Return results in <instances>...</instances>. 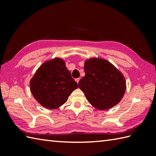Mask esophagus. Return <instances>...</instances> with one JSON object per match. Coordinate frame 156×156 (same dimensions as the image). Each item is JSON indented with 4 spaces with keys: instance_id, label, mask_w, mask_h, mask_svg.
Listing matches in <instances>:
<instances>
[{
    "instance_id": "1",
    "label": "esophagus",
    "mask_w": 156,
    "mask_h": 156,
    "mask_svg": "<svg viewBox=\"0 0 156 156\" xmlns=\"http://www.w3.org/2000/svg\"><path fill=\"white\" fill-rule=\"evenodd\" d=\"M75 80H76V82H77V83L78 84L79 81H80V78H76V79H75Z\"/></svg>"
}]
</instances>
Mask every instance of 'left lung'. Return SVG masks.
Wrapping results in <instances>:
<instances>
[{"mask_svg": "<svg viewBox=\"0 0 156 156\" xmlns=\"http://www.w3.org/2000/svg\"><path fill=\"white\" fill-rule=\"evenodd\" d=\"M85 76L78 82L88 101L99 111L117 105L126 90L122 72L107 59L92 58L85 61Z\"/></svg>", "mask_w": 156, "mask_h": 156, "instance_id": "1", "label": "left lung"}]
</instances>
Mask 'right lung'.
I'll use <instances>...</instances> for the list:
<instances>
[{"label":"right lung","mask_w":156,"mask_h":156,"mask_svg":"<svg viewBox=\"0 0 156 156\" xmlns=\"http://www.w3.org/2000/svg\"><path fill=\"white\" fill-rule=\"evenodd\" d=\"M29 85L34 98L48 109L60 107L78 88L65 61L59 58L43 63L33 76Z\"/></svg>","instance_id":"1"}]
</instances>
